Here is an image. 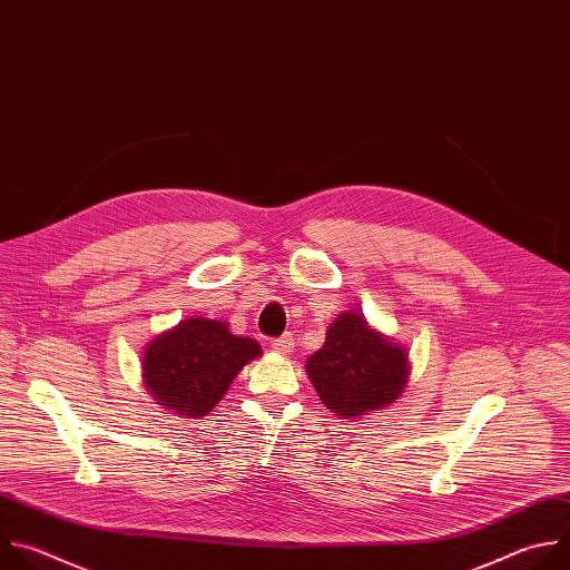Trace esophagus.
<instances>
[{
	"label": "esophagus",
	"instance_id": "esophagus-1",
	"mask_svg": "<svg viewBox=\"0 0 570 570\" xmlns=\"http://www.w3.org/2000/svg\"><path fill=\"white\" fill-rule=\"evenodd\" d=\"M272 348H274L276 353H281V355L294 353V338H292V334H283V336L274 338V341H272Z\"/></svg>",
	"mask_w": 570,
	"mask_h": 570
}]
</instances>
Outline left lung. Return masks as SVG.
Here are the masks:
<instances>
[{"label":"left lung","instance_id":"8db88e82","mask_svg":"<svg viewBox=\"0 0 570 570\" xmlns=\"http://www.w3.org/2000/svg\"><path fill=\"white\" fill-rule=\"evenodd\" d=\"M321 402L341 420L393 404L406 386L409 355L368 325L360 309L336 314L325 344L305 362Z\"/></svg>","mask_w":570,"mask_h":570}]
</instances>
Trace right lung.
Listing matches in <instances>:
<instances>
[{
	"label": "right lung",
	"mask_w": 570,
	"mask_h": 570,
	"mask_svg": "<svg viewBox=\"0 0 570 570\" xmlns=\"http://www.w3.org/2000/svg\"><path fill=\"white\" fill-rule=\"evenodd\" d=\"M261 355L258 341L232 334L224 321L193 316L150 341L141 366L144 382L164 409L202 417Z\"/></svg>",
	"instance_id": "right-lung-1"
}]
</instances>
